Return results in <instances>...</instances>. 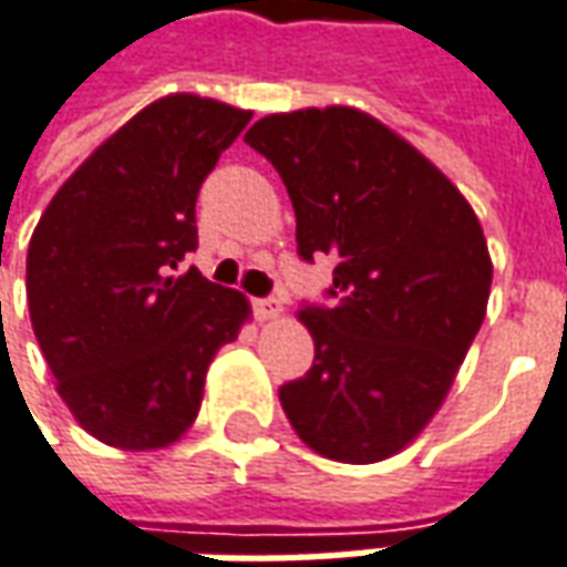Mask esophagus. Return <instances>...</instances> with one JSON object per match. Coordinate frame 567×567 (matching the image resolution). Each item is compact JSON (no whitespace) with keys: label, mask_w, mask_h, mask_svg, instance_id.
<instances>
[{"label":"esophagus","mask_w":567,"mask_h":567,"mask_svg":"<svg viewBox=\"0 0 567 567\" xmlns=\"http://www.w3.org/2000/svg\"><path fill=\"white\" fill-rule=\"evenodd\" d=\"M251 307H255V316L260 322H270V319H276V316L282 312L276 297H257V300H251Z\"/></svg>","instance_id":"obj_1"}]
</instances>
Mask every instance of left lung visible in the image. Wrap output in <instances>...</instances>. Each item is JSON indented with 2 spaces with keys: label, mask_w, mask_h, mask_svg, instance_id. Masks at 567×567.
<instances>
[{
  "label": "left lung",
  "mask_w": 567,
  "mask_h": 567,
  "mask_svg": "<svg viewBox=\"0 0 567 567\" xmlns=\"http://www.w3.org/2000/svg\"><path fill=\"white\" fill-rule=\"evenodd\" d=\"M245 144L291 196L297 255L338 260L331 307L297 312L316 359L279 402L322 457L383 461L445 402L485 319L491 257L476 212L433 162L352 106L276 113Z\"/></svg>",
  "instance_id": "1"
}]
</instances>
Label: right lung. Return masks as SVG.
Masks as SVG:
<instances>
[{
  "label": "right lung",
  "instance_id": "1",
  "mask_svg": "<svg viewBox=\"0 0 567 567\" xmlns=\"http://www.w3.org/2000/svg\"><path fill=\"white\" fill-rule=\"evenodd\" d=\"M248 118L168 94L97 146L35 224V340L79 426L113 449H165L187 433L215 352L251 312L239 291L184 270L202 181Z\"/></svg>",
  "mask_w": 567,
  "mask_h": 567
}]
</instances>
